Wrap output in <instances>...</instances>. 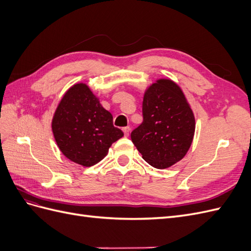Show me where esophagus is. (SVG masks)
Segmentation results:
<instances>
[{
  "label": "esophagus",
  "instance_id": "34e87169",
  "mask_svg": "<svg viewBox=\"0 0 251 251\" xmlns=\"http://www.w3.org/2000/svg\"><path fill=\"white\" fill-rule=\"evenodd\" d=\"M130 126H126V127H124L123 128V131H124V133H125V136L126 137V136H128V134H130Z\"/></svg>",
  "mask_w": 251,
  "mask_h": 251
}]
</instances>
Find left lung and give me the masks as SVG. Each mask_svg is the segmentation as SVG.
Segmentation results:
<instances>
[{"mask_svg":"<svg viewBox=\"0 0 251 251\" xmlns=\"http://www.w3.org/2000/svg\"><path fill=\"white\" fill-rule=\"evenodd\" d=\"M142 124L131 133L142 158L156 169H168L180 161L192 146L196 123L181 88L161 78L146 90Z\"/></svg>","mask_w":251,"mask_h":251,"instance_id":"obj_1","label":"left lung"}]
</instances>
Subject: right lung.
I'll use <instances>...</instances> for the list:
<instances>
[{"label": "right lung", "mask_w": 251, "mask_h": 251, "mask_svg": "<svg viewBox=\"0 0 251 251\" xmlns=\"http://www.w3.org/2000/svg\"><path fill=\"white\" fill-rule=\"evenodd\" d=\"M57 147L69 160L92 166L108 155L113 142L124 136L87 83L73 85L64 94L52 119Z\"/></svg>", "instance_id": "1"}]
</instances>
